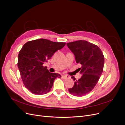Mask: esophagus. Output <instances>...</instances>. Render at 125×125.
<instances>
[{"instance_id": "esophagus-1", "label": "esophagus", "mask_w": 125, "mask_h": 125, "mask_svg": "<svg viewBox=\"0 0 125 125\" xmlns=\"http://www.w3.org/2000/svg\"><path fill=\"white\" fill-rule=\"evenodd\" d=\"M62 77L63 78H64V79H65V80L68 79V78H69V76L67 75H62Z\"/></svg>"}]
</instances>
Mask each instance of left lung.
<instances>
[{"label": "left lung", "mask_w": 125, "mask_h": 125, "mask_svg": "<svg viewBox=\"0 0 125 125\" xmlns=\"http://www.w3.org/2000/svg\"><path fill=\"white\" fill-rule=\"evenodd\" d=\"M75 56L76 62L81 64L78 68L82 77L75 81L73 88L68 89L71 94L77 97L86 95L92 91L99 81L103 70L104 57L97 45L86 41L80 40L67 43Z\"/></svg>", "instance_id": "left-lung-1"}]
</instances>
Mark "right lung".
I'll use <instances>...</instances> for the list:
<instances>
[{"label": "right lung", "mask_w": 125, "mask_h": 125, "mask_svg": "<svg viewBox=\"0 0 125 125\" xmlns=\"http://www.w3.org/2000/svg\"><path fill=\"white\" fill-rule=\"evenodd\" d=\"M65 44L41 38L28 42L23 46L18 55V67L24 86L31 93H48L55 78L61 77L60 74L50 73L43 64Z\"/></svg>", "instance_id": "obj_1"}]
</instances>
